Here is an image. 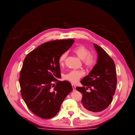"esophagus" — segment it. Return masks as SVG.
<instances>
[{
    "mask_svg": "<svg viewBox=\"0 0 135 135\" xmlns=\"http://www.w3.org/2000/svg\"><path fill=\"white\" fill-rule=\"evenodd\" d=\"M71 85H72V88H73V91H75L76 90V86L74 84H73V83H72L71 84Z\"/></svg>",
    "mask_w": 135,
    "mask_h": 135,
    "instance_id": "34e87169",
    "label": "esophagus"
}]
</instances>
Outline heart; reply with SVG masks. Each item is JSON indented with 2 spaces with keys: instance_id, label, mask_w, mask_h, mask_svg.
I'll return each mask as SVG.
<instances>
[{
  "instance_id": "obj_1",
  "label": "heart",
  "mask_w": 135,
  "mask_h": 135,
  "mask_svg": "<svg viewBox=\"0 0 135 135\" xmlns=\"http://www.w3.org/2000/svg\"><path fill=\"white\" fill-rule=\"evenodd\" d=\"M72 51L80 59L82 60L83 65L85 66L91 67L95 64L96 62L95 56L90 53L89 51L84 46H78L74 49ZM67 55L66 52L61 55L59 59L60 65H63L64 64ZM83 74L84 72L82 70H72L65 75V79L75 83L78 81Z\"/></svg>"
}]
</instances>
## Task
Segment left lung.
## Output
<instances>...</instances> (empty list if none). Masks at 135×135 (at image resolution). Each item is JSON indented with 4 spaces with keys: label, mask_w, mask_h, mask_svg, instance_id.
Wrapping results in <instances>:
<instances>
[{
    "label": "left lung",
    "mask_w": 135,
    "mask_h": 135,
    "mask_svg": "<svg viewBox=\"0 0 135 135\" xmlns=\"http://www.w3.org/2000/svg\"><path fill=\"white\" fill-rule=\"evenodd\" d=\"M94 47L98 54L97 63L89 75L80 81L83 87H77L76 90L82 94L81 103L87 113L97 114L103 112L113 100L117 78L113 60L102 47L95 44ZM89 88L90 92L86 89Z\"/></svg>",
    "instance_id": "obj_1"
}]
</instances>
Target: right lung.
Returning a JSON list of instances; mask_svg holds the SVG:
<instances>
[{
	"label": "right lung",
	"instance_id": "1",
	"mask_svg": "<svg viewBox=\"0 0 135 135\" xmlns=\"http://www.w3.org/2000/svg\"><path fill=\"white\" fill-rule=\"evenodd\" d=\"M74 42L67 39L45 43L24 60L19 78L22 97L30 110L41 118L55 117L73 90L69 82L59 81L58 78L61 77L60 56Z\"/></svg>",
	"mask_w": 135,
	"mask_h": 135
}]
</instances>
